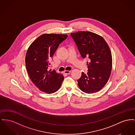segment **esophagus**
Masks as SVG:
<instances>
[{
  "label": "esophagus",
  "instance_id": "esophagus-1",
  "mask_svg": "<svg viewBox=\"0 0 135 135\" xmlns=\"http://www.w3.org/2000/svg\"><path fill=\"white\" fill-rule=\"evenodd\" d=\"M70 72L71 71L69 70H65V71H64V73L66 74H69L70 73Z\"/></svg>",
  "mask_w": 135,
  "mask_h": 135
}]
</instances>
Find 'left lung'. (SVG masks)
I'll return each mask as SVG.
<instances>
[{
  "label": "left lung",
  "mask_w": 135,
  "mask_h": 135,
  "mask_svg": "<svg viewBox=\"0 0 135 135\" xmlns=\"http://www.w3.org/2000/svg\"><path fill=\"white\" fill-rule=\"evenodd\" d=\"M83 58L88 57V72H82L78 80L80 89L91 94L100 90L107 84L111 75L112 57L111 50L103 38L90 32L71 33Z\"/></svg>",
  "instance_id": "1"
}]
</instances>
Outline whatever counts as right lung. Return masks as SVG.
Here are the masks:
<instances>
[{"label": "right lung", "instance_id": "add662e5", "mask_svg": "<svg viewBox=\"0 0 135 135\" xmlns=\"http://www.w3.org/2000/svg\"><path fill=\"white\" fill-rule=\"evenodd\" d=\"M67 37V35L43 34L27 49L25 65L28 75L35 85L43 92L55 93L61 86L64 77L55 70H48L50 65L49 60Z\"/></svg>", "mask_w": 135, "mask_h": 135}]
</instances>
